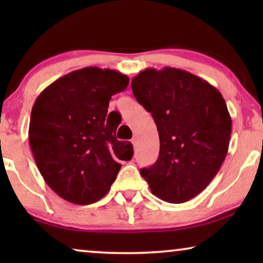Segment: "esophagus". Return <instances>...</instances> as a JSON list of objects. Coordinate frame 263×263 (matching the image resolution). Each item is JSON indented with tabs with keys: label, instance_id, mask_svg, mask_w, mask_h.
<instances>
[{
	"label": "esophagus",
	"instance_id": "obj_1",
	"mask_svg": "<svg viewBox=\"0 0 263 263\" xmlns=\"http://www.w3.org/2000/svg\"><path fill=\"white\" fill-rule=\"evenodd\" d=\"M132 143H133V145H134V147L136 146V143H138V139H136L135 136H134V138L132 139Z\"/></svg>",
	"mask_w": 263,
	"mask_h": 263
}]
</instances>
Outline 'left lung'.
Returning <instances> with one entry per match:
<instances>
[{"mask_svg": "<svg viewBox=\"0 0 263 263\" xmlns=\"http://www.w3.org/2000/svg\"><path fill=\"white\" fill-rule=\"evenodd\" d=\"M132 89L152 114L160 140L158 160L140 174L160 200H192L212 182L229 151L232 121L221 93L171 67L140 71Z\"/></svg>", "mask_w": 263, "mask_h": 263, "instance_id": "obj_1", "label": "left lung"}]
</instances>
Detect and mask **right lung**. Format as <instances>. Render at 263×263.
Here are the masks:
<instances>
[{
  "instance_id": "obj_1",
  "label": "right lung",
  "mask_w": 263,
  "mask_h": 263,
  "mask_svg": "<svg viewBox=\"0 0 263 263\" xmlns=\"http://www.w3.org/2000/svg\"><path fill=\"white\" fill-rule=\"evenodd\" d=\"M127 75L86 67L49 85L32 107L28 141L43 178L68 202L89 204L111 188L133 145L118 141L110 121L111 97L124 91Z\"/></svg>"
}]
</instances>
